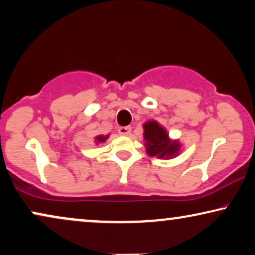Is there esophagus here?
Returning a JSON list of instances; mask_svg holds the SVG:
<instances>
[{"mask_svg":"<svg viewBox=\"0 0 255 255\" xmlns=\"http://www.w3.org/2000/svg\"><path fill=\"white\" fill-rule=\"evenodd\" d=\"M118 133L122 135H128L131 133V127H121L118 128Z\"/></svg>","mask_w":255,"mask_h":255,"instance_id":"34e87169","label":"esophagus"}]
</instances>
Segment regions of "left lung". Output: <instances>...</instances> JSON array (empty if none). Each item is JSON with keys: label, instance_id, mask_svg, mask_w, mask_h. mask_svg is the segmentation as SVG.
<instances>
[{"label": "left lung", "instance_id": "obj_1", "mask_svg": "<svg viewBox=\"0 0 255 255\" xmlns=\"http://www.w3.org/2000/svg\"><path fill=\"white\" fill-rule=\"evenodd\" d=\"M146 153L151 157L173 158L180 150L178 140H171L165 128L156 121H148L143 125Z\"/></svg>", "mask_w": 255, "mask_h": 255}]
</instances>
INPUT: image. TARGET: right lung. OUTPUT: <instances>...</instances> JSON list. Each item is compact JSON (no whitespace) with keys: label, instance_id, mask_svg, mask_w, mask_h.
Listing matches in <instances>:
<instances>
[{"label":"right lung","instance_id":"add662e5","mask_svg":"<svg viewBox=\"0 0 255 255\" xmlns=\"http://www.w3.org/2000/svg\"><path fill=\"white\" fill-rule=\"evenodd\" d=\"M108 137H109V134H107V135H97L95 139H96V141H97V143H103V141L108 139Z\"/></svg>","mask_w":255,"mask_h":255}]
</instances>
